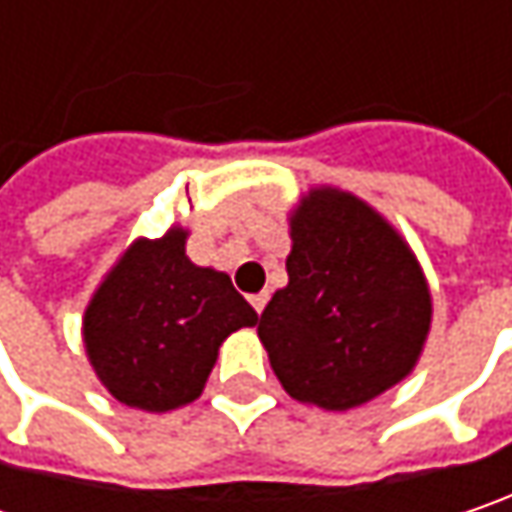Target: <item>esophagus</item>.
Instances as JSON below:
<instances>
[{
    "instance_id": "obj_1",
    "label": "esophagus",
    "mask_w": 512,
    "mask_h": 512,
    "mask_svg": "<svg viewBox=\"0 0 512 512\" xmlns=\"http://www.w3.org/2000/svg\"><path fill=\"white\" fill-rule=\"evenodd\" d=\"M250 306L262 314V309L268 306V294H265V291H262V294H253V297H250Z\"/></svg>"
}]
</instances>
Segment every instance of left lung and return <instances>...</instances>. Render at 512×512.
I'll use <instances>...</instances> for the list:
<instances>
[{
	"label": "left lung",
	"mask_w": 512,
	"mask_h": 512,
	"mask_svg": "<svg viewBox=\"0 0 512 512\" xmlns=\"http://www.w3.org/2000/svg\"><path fill=\"white\" fill-rule=\"evenodd\" d=\"M288 285L259 317L282 387L326 411L370 402L411 373L431 297L408 244L358 198L317 189L291 218Z\"/></svg>",
	"instance_id": "obj_1"
}]
</instances>
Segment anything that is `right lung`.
Segmentation results:
<instances>
[{
  "mask_svg": "<svg viewBox=\"0 0 512 512\" xmlns=\"http://www.w3.org/2000/svg\"><path fill=\"white\" fill-rule=\"evenodd\" d=\"M183 244V230L136 241L84 314L92 367L130 408L163 414L198 399L221 341L256 323L230 276L192 265Z\"/></svg>",
  "mask_w": 512,
  "mask_h": 512,
  "instance_id": "add662e5",
  "label": "right lung"
}]
</instances>
